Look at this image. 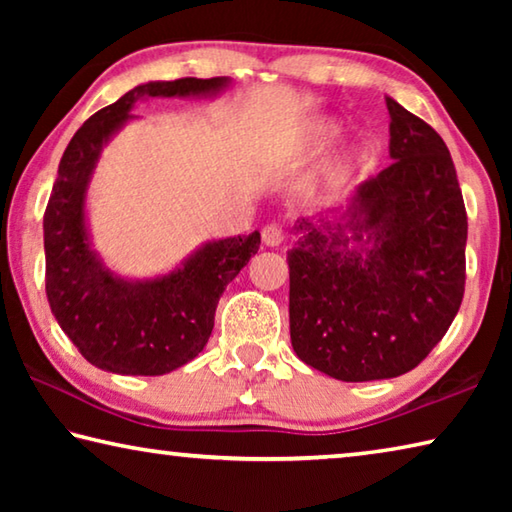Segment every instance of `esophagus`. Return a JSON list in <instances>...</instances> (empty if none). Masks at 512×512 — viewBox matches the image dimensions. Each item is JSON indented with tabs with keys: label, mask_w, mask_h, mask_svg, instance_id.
<instances>
[{
	"label": "esophagus",
	"mask_w": 512,
	"mask_h": 512,
	"mask_svg": "<svg viewBox=\"0 0 512 512\" xmlns=\"http://www.w3.org/2000/svg\"><path fill=\"white\" fill-rule=\"evenodd\" d=\"M262 241L266 246H280L284 241V230L280 223H266L262 228Z\"/></svg>",
	"instance_id": "esophagus-1"
}]
</instances>
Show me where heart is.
<instances>
[{
    "instance_id": "b5f03b06",
    "label": "heart",
    "mask_w": 512,
    "mask_h": 512,
    "mask_svg": "<svg viewBox=\"0 0 512 512\" xmlns=\"http://www.w3.org/2000/svg\"><path fill=\"white\" fill-rule=\"evenodd\" d=\"M332 135H334V126H318L316 133H314V144H323V142H327ZM345 167H348V160H345V158L336 160V162L332 164V167H329V171H327L329 180H339V178L343 176Z\"/></svg>"
}]
</instances>
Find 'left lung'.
I'll use <instances>...</instances> for the list:
<instances>
[{
	"label": "left lung",
	"mask_w": 512,
	"mask_h": 512,
	"mask_svg": "<svg viewBox=\"0 0 512 512\" xmlns=\"http://www.w3.org/2000/svg\"><path fill=\"white\" fill-rule=\"evenodd\" d=\"M386 106L393 162L357 189L341 221H298L287 253L293 350L341 381L413 370L465 293L467 212L452 155L427 121L391 97Z\"/></svg>",
	"instance_id": "obj_1"
}]
</instances>
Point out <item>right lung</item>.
I'll list each match as a JSON object with an SVG mask.
<instances>
[{"label": "right lung", "mask_w": 512, "mask_h": 512, "mask_svg": "<svg viewBox=\"0 0 512 512\" xmlns=\"http://www.w3.org/2000/svg\"><path fill=\"white\" fill-rule=\"evenodd\" d=\"M225 79L137 85L76 131L58 164L45 210V289L51 314L92 366L119 375H164L205 348L219 298L248 264L259 232L205 244L187 262L151 282H126L103 268L85 232L88 189L101 146L133 115L142 97H203Z\"/></svg>", "instance_id": "add662e5"}]
</instances>
